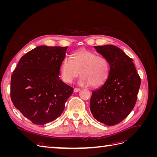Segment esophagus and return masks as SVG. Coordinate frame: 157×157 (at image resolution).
I'll list each match as a JSON object with an SVG mask.
<instances>
[{
	"label": "esophagus",
	"instance_id": "obj_1",
	"mask_svg": "<svg viewBox=\"0 0 157 157\" xmlns=\"http://www.w3.org/2000/svg\"><path fill=\"white\" fill-rule=\"evenodd\" d=\"M80 90V88H74V90H73V91H74V92H79Z\"/></svg>",
	"mask_w": 157,
	"mask_h": 157
}]
</instances>
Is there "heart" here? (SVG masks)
Segmentation results:
<instances>
[{"mask_svg":"<svg viewBox=\"0 0 157 157\" xmlns=\"http://www.w3.org/2000/svg\"><path fill=\"white\" fill-rule=\"evenodd\" d=\"M109 73L110 65L105 58L85 49L74 52L71 59L64 58L59 67L60 77L65 82H73L80 74L78 84L84 86L91 85L94 88L103 86Z\"/></svg>","mask_w":157,"mask_h":157,"instance_id":"1","label":"heart"}]
</instances>
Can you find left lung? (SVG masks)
<instances>
[{"label":"left lung","mask_w":157,"mask_h":157,"mask_svg":"<svg viewBox=\"0 0 157 157\" xmlns=\"http://www.w3.org/2000/svg\"><path fill=\"white\" fill-rule=\"evenodd\" d=\"M110 65L105 83L94 90L90 109L95 119L113 126L124 119L135 106L141 84L133 60L118 47L107 44L94 46Z\"/></svg>","instance_id":"8db88e82"}]
</instances>
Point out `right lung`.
Instances as JSON below:
<instances>
[{
	"label": "right lung",
	"instance_id": "obj_1",
	"mask_svg": "<svg viewBox=\"0 0 157 157\" xmlns=\"http://www.w3.org/2000/svg\"><path fill=\"white\" fill-rule=\"evenodd\" d=\"M67 46H39L22 56L11 77L13 105L33 124L44 125L63 113L73 88L59 79Z\"/></svg>",
	"mask_w": 157,
	"mask_h": 157
}]
</instances>
